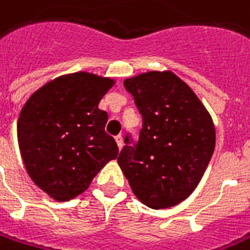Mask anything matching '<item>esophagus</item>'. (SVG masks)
Returning <instances> with one entry per match:
<instances>
[{
    "label": "esophagus",
    "mask_w": 250,
    "mask_h": 250,
    "mask_svg": "<svg viewBox=\"0 0 250 250\" xmlns=\"http://www.w3.org/2000/svg\"><path fill=\"white\" fill-rule=\"evenodd\" d=\"M116 142H117V146H119V149H122V148H123V137H122V135H117Z\"/></svg>",
    "instance_id": "1"
}]
</instances>
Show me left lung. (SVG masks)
Here are the masks:
<instances>
[{
	"instance_id": "left-lung-1",
	"label": "left lung",
	"mask_w": 250,
	"mask_h": 250,
	"mask_svg": "<svg viewBox=\"0 0 250 250\" xmlns=\"http://www.w3.org/2000/svg\"><path fill=\"white\" fill-rule=\"evenodd\" d=\"M142 116L138 141L125 135L117 163L134 195L152 209L183 202L210 162L216 131L195 92L171 72L125 79Z\"/></svg>"
}]
</instances>
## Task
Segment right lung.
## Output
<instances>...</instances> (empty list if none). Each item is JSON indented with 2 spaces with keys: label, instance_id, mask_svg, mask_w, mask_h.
<instances>
[{
  "label": "right lung",
  "instance_id": "1",
  "mask_svg": "<svg viewBox=\"0 0 250 250\" xmlns=\"http://www.w3.org/2000/svg\"><path fill=\"white\" fill-rule=\"evenodd\" d=\"M112 79L79 72L47 83L24 104L18 120L23 163L34 184L58 202L83 194L119 148L105 133L99 101Z\"/></svg>",
  "mask_w": 250,
  "mask_h": 250
}]
</instances>
